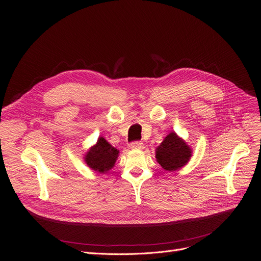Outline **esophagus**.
I'll return each instance as SVG.
<instances>
[{"label":"esophagus","mask_w":261,"mask_h":261,"mask_svg":"<svg viewBox=\"0 0 261 261\" xmlns=\"http://www.w3.org/2000/svg\"><path fill=\"white\" fill-rule=\"evenodd\" d=\"M130 147L132 149H143L144 148V143L143 142H140V141H135V142H132Z\"/></svg>","instance_id":"1"}]
</instances>
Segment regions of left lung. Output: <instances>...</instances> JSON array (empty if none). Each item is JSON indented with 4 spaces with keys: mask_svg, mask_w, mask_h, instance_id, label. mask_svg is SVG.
<instances>
[{
    "mask_svg": "<svg viewBox=\"0 0 261 261\" xmlns=\"http://www.w3.org/2000/svg\"><path fill=\"white\" fill-rule=\"evenodd\" d=\"M156 161L167 171L183 167L191 156V150L174 132L168 134L156 148Z\"/></svg>",
    "mask_w": 261,
    "mask_h": 261,
    "instance_id": "8db88e82",
    "label": "left lung"
}]
</instances>
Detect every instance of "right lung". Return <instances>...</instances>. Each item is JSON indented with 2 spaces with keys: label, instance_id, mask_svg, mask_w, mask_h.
Instances as JSON below:
<instances>
[{
  "label": "right lung",
  "instance_id": "right-lung-1",
  "mask_svg": "<svg viewBox=\"0 0 261 261\" xmlns=\"http://www.w3.org/2000/svg\"><path fill=\"white\" fill-rule=\"evenodd\" d=\"M118 155V150L110 145L103 138H100L86 155L88 166L95 171L107 172L111 169Z\"/></svg>",
  "mask_w": 261,
  "mask_h": 261
}]
</instances>
